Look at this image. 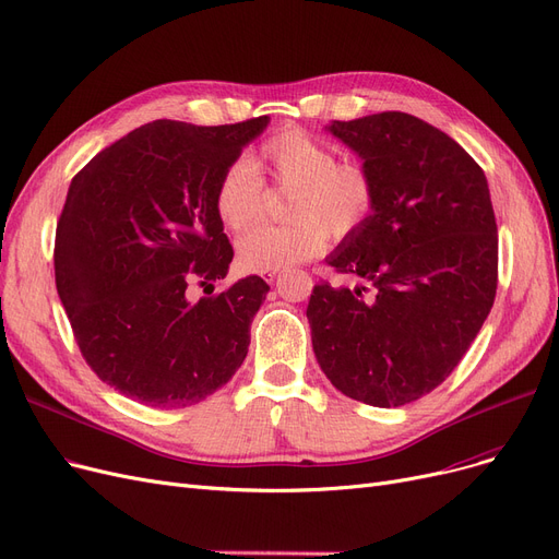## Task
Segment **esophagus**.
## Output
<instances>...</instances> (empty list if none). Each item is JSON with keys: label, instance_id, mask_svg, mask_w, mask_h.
Returning <instances> with one entry per match:
<instances>
[{"label": "esophagus", "instance_id": "obj_1", "mask_svg": "<svg viewBox=\"0 0 559 559\" xmlns=\"http://www.w3.org/2000/svg\"><path fill=\"white\" fill-rule=\"evenodd\" d=\"M263 280H265L267 284H273V282L277 280V273H275V271H271V273H263Z\"/></svg>", "mask_w": 559, "mask_h": 559}]
</instances>
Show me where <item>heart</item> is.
I'll return each instance as SVG.
<instances>
[{
    "label": "heart",
    "mask_w": 559,
    "mask_h": 559,
    "mask_svg": "<svg viewBox=\"0 0 559 559\" xmlns=\"http://www.w3.org/2000/svg\"><path fill=\"white\" fill-rule=\"evenodd\" d=\"M288 190L280 227H261L238 240L245 271H284L319 257L328 234L348 238L360 231L376 206L371 174L357 163H337V155L300 128H286L265 140L257 158L236 160L219 176L215 213L222 225L240 234L254 227L263 211V183Z\"/></svg>",
    "instance_id": "1"
}]
</instances>
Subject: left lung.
<instances>
[{"label":"left lung","instance_id":"left-lung-1","mask_svg":"<svg viewBox=\"0 0 559 559\" xmlns=\"http://www.w3.org/2000/svg\"><path fill=\"white\" fill-rule=\"evenodd\" d=\"M325 128L362 158L376 206L325 259L357 284L314 286L311 346L340 392L396 408L454 371L493 307V204L467 151L406 111Z\"/></svg>","mask_w":559,"mask_h":559}]
</instances>
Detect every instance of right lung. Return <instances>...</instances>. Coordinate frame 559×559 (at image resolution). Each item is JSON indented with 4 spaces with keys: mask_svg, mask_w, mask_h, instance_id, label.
Masks as SVG:
<instances>
[{
    "mask_svg": "<svg viewBox=\"0 0 559 559\" xmlns=\"http://www.w3.org/2000/svg\"><path fill=\"white\" fill-rule=\"evenodd\" d=\"M267 123L153 121L71 181L55 240L57 294L86 365L138 404H199L248 355L271 286L250 275L213 294L234 259L215 188ZM192 283L212 294L192 301Z\"/></svg>",
    "mask_w": 559,
    "mask_h": 559,
    "instance_id": "1",
    "label": "right lung"
}]
</instances>
